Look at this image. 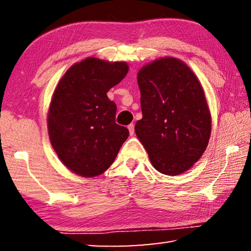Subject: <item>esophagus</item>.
Instances as JSON below:
<instances>
[{
    "label": "esophagus",
    "instance_id": "esophagus-1",
    "mask_svg": "<svg viewBox=\"0 0 251 251\" xmlns=\"http://www.w3.org/2000/svg\"><path fill=\"white\" fill-rule=\"evenodd\" d=\"M134 124H129L128 126H127V128H128V130H129V134L130 135H133L134 134Z\"/></svg>",
    "mask_w": 251,
    "mask_h": 251
}]
</instances>
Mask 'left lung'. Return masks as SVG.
<instances>
[{"label":"left lung","mask_w":251,"mask_h":251,"mask_svg":"<svg viewBox=\"0 0 251 251\" xmlns=\"http://www.w3.org/2000/svg\"><path fill=\"white\" fill-rule=\"evenodd\" d=\"M137 82L143 118L136 135L156 171L185 173L206 151L211 117L197 76L184 62L161 57L143 66Z\"/></svg>","instance_id":"obj_1"}]
</instances>
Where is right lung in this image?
Returning a JSON list of instances; mask_svg holds the SVG:
<instances>
[{"mask_svg": "<svg viewBox=\"0 0 251 251\" xmlns=\"http://www.w3.org/2000/svg\"><path fill=\"white\" fill-rule=\"evenodd\" d=\"M127 72L125 62L87 57L72 65L55 88L50 141L62 163L79 176L103 174L128 137V129L115 123L116 104L107 97Z\"/></svg>", "mask_w": 251, "mask_h": 251, "instance_id": "right-lung-1", "label": "right lung"}]
</instances>
